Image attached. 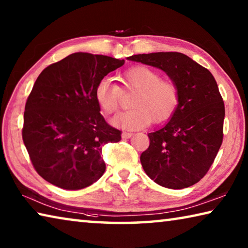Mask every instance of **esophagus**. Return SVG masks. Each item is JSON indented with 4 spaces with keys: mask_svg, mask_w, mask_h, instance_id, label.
<instances>
[{
    "mask_svg": "<svg viewBox=\"0 0 248 248\" xmlns=\"http://www.w3.org/2000/svg\"><path fill=\"white\" fill-rule=\"evenodd\" d=\"M132 132H123V138L124 139H129V138L132 137Z\"/></svg>",
    "mask_w": 248,
    "mask_h": 248,
    "instance_id": "34e87169",
    "label": "esophagus"
}]
</instances>
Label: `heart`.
<instances>
[{
  "label": "heart",
  "instance_id": "1",
  "mask_svg": "<svg viewBox=\"0 0 248 248\" xmlns=\"http://www.w3.org/2000/svg\"><path fill=\"white\" fill-rule=\"evenodd\" d=\"M121 90L138 91L131 107L112 119L118 128L133 130L144 128L151 121L163 123L174 115L179 104L178 86L170 79H162L157 71L145 65L132 66L120 77ZM121 90L110 79L103 78L95 87L94 96L105 115L118 110Z\"/></svg>",
  "mask_w": 248,
  "mask_h": 248
}]
</instances>
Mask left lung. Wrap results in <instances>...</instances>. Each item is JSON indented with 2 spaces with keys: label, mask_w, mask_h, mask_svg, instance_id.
<instances>
[{
  "label": "left lung",
  "mask_w": 248,
  "mask_h": 248,
  "mask_svg": "<svg viewBox=\"0 0 248 248\" xmlns=\"http://www.w3.org/2000/svg\"><path fill=\"white\" fill-rule=\"evenodd\" d=\"M127 59L163 70L179 90V104L170 120L148 134L150 145L140 156L142 167L159 186H192L208 173L223 140L225 109L215 78L180 52Z\"/></svg>",
  "instance_id": "8db88e82"
}]
</instances>
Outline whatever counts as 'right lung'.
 <instances>
[{
  "mask_svg": "<svg viewBox=\"0 0 248 248\" xmlns=\"http://www.w3.org/2000/svg\"><path fill=\"white\" fill-rule=\"evenodd\" d=\"M124 60L77 52L47 66L37 78L24 112L23 141L37 173L66 190L91 186L106 164L102 148L121 131L100 115L94 91Z\"/></svg>",
  "mask_w": 248,
  "mask_h": 248,
  "instance_id": "1",
  "label": "right lung"
}]
</instances>
